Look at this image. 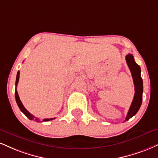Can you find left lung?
I'll use <instances>...</instances> for the list:
<instances>
[{"label": "left lung", "mask_w": 158, "mask_h": 158, "mask_svg": "<svg viewBox=\"0 0 158 158\" xmlns=\"http://www.w3.org/2000/svg\"><path fill=\"white\" fill-rule=\"evenodd\" d=\"M126 61L132 73L135 85L134 98L125 119V121H128L138 113L141 106L142 98H143V80L140 76V68L135 61L133 55L130 54H127L126 56Z\"/></svg>", "instance_id": "8db88e82"}]
</instances>
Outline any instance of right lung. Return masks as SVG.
Segmentation results:
<instances>
[{
	"label": "right lung",
	"mask_w": 158,
	"mask_h": 158,
	"mask_svg": "<svg viewBox=\"0 0 158 158\" xmlns=\"http://www.w3.org/2000/svg\"><path fill=\"white\" fill-rule=\"evenodd\" d=\"M19 77H20V71L18 72V73H17V77H16V82H15V99H16V102L17 104H18L19 108H20V110H21L22 113H23V114H25V115H26V117L30 119V120H33L34 118H35V117H34V115H32L31 113H29V112L26 109V108L24 107V106L23 105L20 99V97H19L18 96V91H17V85H18V81H19ZM53 119H54V118H45L43 119L42 121H51L53 120ZM36 121H37V122H40V121H39V119L38 118H36L35 119Z\"/></svg>",
	"instance_id": "right-lung-1"
}]
</instances>
